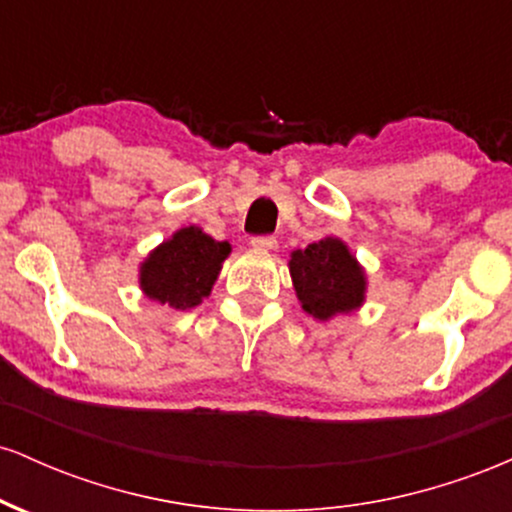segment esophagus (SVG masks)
Instances as JSON below:
<instances>
[{"instance_id": "34e87169", "label": "esophagus", "mask_w": 512, "mask_h": 512, "mask_svg": "<svg viewBox=\"0 0 512 512\" xmlns=\"http://www.w3.org/2000/svg\"><path fill=\"white\" fill-rule=\"evenodd\" d=\"M252 245L260 250H274L276 248V238L274 236H255L252 238Z\"/></svg>"}]
</instances>
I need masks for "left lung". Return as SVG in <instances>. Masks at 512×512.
Segmentation results:
<instances>
[{
	"label": "left lung",
	"instance_id": "obj_1",
	"mask_svg": "<svg viewBox=\"0 0 512 512\" xmlns=\"http://www.w3.org/2000/svg\"><path fill=\"white\" fill-rule=\"evenodd\" d=\"M291 279L305 313L317 320L349 313L363 303L366 279L346 245L337 238L317 240L291 255Z\"/></svg>",
	"mask_w": 512,
	"mask_h": 512
}]
</instances>
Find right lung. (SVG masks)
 Returning <instances> with one entry per match:
<instances>
[{
    "label": "right lung",
    "mask_w": 512,
    "mask_h": 512,
    "mask_svg": "<svg viewBox=\"0 0 512 512\" xmlns=\"http://www.w3.org/2000/svg\"><path fill=\"white\" fill-rule=\"evenodd\" d=\"M228 252V243L209 238L195 226L182 228L142 264V289L175 310L195 308L209 296Z\"/></svg>",
    "instance_id": "right-lung-1"
}]
</instances>
